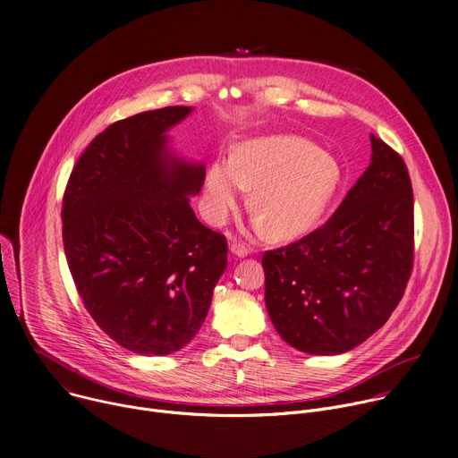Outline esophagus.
Returning a JSON list of instances; mask_svg holds the SVG:
<instances>
[{"label": "esophagus", "mask_w": 458, "mask_h": 458, "mask_svg": "<svg viewBox=\"0 0 458 458\" xmlns=\"http://www.w3.org/2000/svg\"><path fill=\"white\" fill-rule=\"evenodd\" d=\"M229 250H231V255L236 257V259H245V257L249 255V252H250L247 247H243V245H240V243H231V245H229Z\"/></svg>", "instance_id": "esophagus-1"}]
</instances>
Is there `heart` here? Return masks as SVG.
Segmentation results:
<instances>
[{
	"mask_svg": "<svg viewBox=\"0 0 458 458\" xmlns=\"http://www.w3.org/2000/svg\"><path fill=\"white\" fill-rule=\"evenodd\" d=\"M342 183V167L310 140L273 134L240 143L231 160H215L203 182L201 211L213 225L236 209L250 189V209L267 233L291 240L310 233L327 211Z\"/></svg>",
	"mask_w": 458,
	"mask_h": 458,
	"instance_id": "obj_1",
	"label": "heart"
}]
</instances>
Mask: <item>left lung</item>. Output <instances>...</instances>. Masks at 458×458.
<instances>
[{
    "label": "left lung",
    "mask_w": 458,
    "mask_h": 458,
    "mask_svg": "<svg viewBox=\"0 0 458 458\" xmlns=\"http://www.w3.org/2000/svg\"><path fill=\"white\" fill-rule=\"evenodd\" d=\"M371 164L335 215L298 242L267 250L266 308L278 335L310 354H340L378 331L413 269L408 167L371 134Z\"/></svg>",
    "instance_id": "8db88e82"
}]
</instances>
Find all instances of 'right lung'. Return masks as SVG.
<instances>
[{
  "label": "right lung",
  "instance_id": "obj_1",
  "mask_svg": "<svg viewBox=\"0 0 458 458\" xmlns=\"http://www.w3.org/2000/svg\"><path fill=\"white\" fill-rule=\"evenodd\" d=\"M192 107H164L99 132L64 194V249L99 329L138 354H171L206 320L227 267V240L194 216L206 165L169 150Z\"/></svg>",
  "mask_w": 458,
  "mask_h": 458
}]
</instances>
